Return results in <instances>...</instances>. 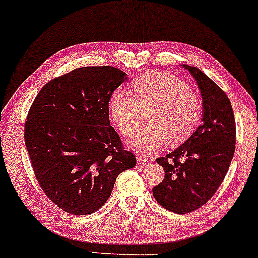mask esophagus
<instances>
[{"label": "esophagus", "mask_w": 258, "mask_h": 258, "mask_svg": "<svg viewBox=\"0 0 258 258\" xmlns=\"http://www.w3.org/2000/svg\"><path fill=\"white\" fill-rule=\"evenodd\" d=\"M137 162L141 165H148L150 164V160L144 157H137Z\"/></svg>", "instance_id": "1"}]
</instances>
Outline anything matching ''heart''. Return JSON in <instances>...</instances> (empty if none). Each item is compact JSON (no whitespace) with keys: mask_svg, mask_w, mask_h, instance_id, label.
Returning a JSON list of instances; mask_svg holds the SVG:
<instances>
[{"mask_svg":"<svg viewBox=\"0 0 258 258\" xmlns=\"http://www.w3.org/2000/svg\"><path fill=\"white\" fill-rule=\"evenodd\" d=\"M135 98L115 92L110 98V113L118 129L130 136L140 128L144 113L150 112L148 129L137 132L129 146L149 156L169 141L176 145L195 132L202 115V102L187 82L172 74L149 71L133 83Z\"/></svg>","mask_w":258,"mask_h":258,"instance_id":"b5f03b06","label":"heart"}]
</instances>
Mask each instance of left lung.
Segmentation results:
<instances>
[{
  "label": "left lung",
  "mask_w": 258,
  "mask_h": 258,
  "mask_svg": "<svg viewBox=\"0 0 258 258\" xmlns=\"http://www.w3.org/2000/svg\"><path fill=\"white\" fill-rule=\"evenodd\" d=\"M196 79L203 98L202 124L183 144L157 162L165 170L152 189L162 208L183 215L204 205L220 187L233 159L236 126L226 93L196 67L184 66Z\"/></svg>",
  "instance_id": "8db88e82"
}]
</instances>
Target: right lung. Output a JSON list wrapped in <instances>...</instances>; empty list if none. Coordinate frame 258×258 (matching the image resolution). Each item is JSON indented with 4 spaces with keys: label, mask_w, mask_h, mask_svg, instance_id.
Listing matches in <instances>:
<instances>
[{
    "label": "right lung",
    "mask_w": 258,
    "mask_h": 258,
    "mask_svg": "<svg viewBox=\"0 0 258 258\" xmlns=\"http://www.w3.org/2000/svg\"><path fill=\"white\" fill-rule=\"evenodd\" d=\"M126 77L110 66L82 67L39 91L24 140L42 191L63 211L90 215L108 200L117 176L136 166L109 125V100Z\"/></svg>",
    "instance_id": "add662e5"
}]
</instances>
